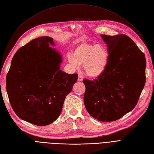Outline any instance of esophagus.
<instances>
[{"label": "esophagus", "mask_w": 154, "mask_h": 154, "mask_svg": "<svg viewBox=\"0 0 154 154\" xmlns=\"http://www.w3.org/2000/svg\"><path fill=\"white\" fill-rule=\"evenodd\" d=\"M78 82H82L83 80V76L81 75H78Z\"/></svg>", "instance_id": "34e87169"}]
</instances>
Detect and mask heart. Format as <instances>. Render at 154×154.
<instances>
[{
	"label": "heart",
	"mask_w": 154,
	"mask_h": 154,
	"mask_svg": "<svg viewBox=\"0 0 154 154\" xmlns=\"http://www.w3.org/2000/svg\"><path fill=\"white\" fill-rule=\"evenodd\" d=\"M108 57V52L103 46L83 43L75 48L72 56H68V60L74 69H79L80 65L83 64L88 76L97 77L105 70Z\"/></svg>",
	"instance_id": "1"
}]
</instances>
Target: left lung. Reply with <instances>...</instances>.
Returning <instances> with one entry per match:
<instances>
[{
  "mask_svg": "<svg viewBox=\"0 0 154 154\" xmlns=\"http://www.w3.org/2000/svg\"><path fill=\"white\" fill-rule=\"evenodd\" d=\"M100 36L107 45L108 63L97 79L83 80L84 103L94 118L110 122L121 118L137 106L145 84L146 60L126 35Z\"/></svg>",
  "mask_w": 154,
  "mask_h": 154,
  "instance_id": "left-lung-1",
  "label": "left lung"
}]
</instances>
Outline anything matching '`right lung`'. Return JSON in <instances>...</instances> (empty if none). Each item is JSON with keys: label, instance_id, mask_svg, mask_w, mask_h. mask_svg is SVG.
Wrapping results in <instances>:
<instances>
[{"label": "right lung", "instance_id": "obj_1", "mask_svg": "<svg viewBox=\"0 0 154 154\" xmlns=\"http://www.w3.org/2000/svg\"><path fill=\"white\" fill-rule=\"evenodd\" d=\"M53 38L41 36L18 50L6 77L11 106L21 119L36 126H47L60 116L66 97L78 79L60 70L62 56Z\"/></svg>", "mask_w": 154, "mask_h": 154}]
</instances>
